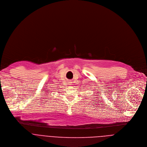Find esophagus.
<instances>
[{
    "label": "esophagus",
    "instance_id": "34e87169",
    "mask_svg": "<svg viewBox=\"0 0 147 147\" xmlns=\"http://www.w3.org/2000/svg\"><path fill=\"white\" fill-rule=\"evenodd\" d=\"M69 84H70V85H71V82H69Z\"/></svg>",
    "mask_w": 147,
    "mask_h": 147
}]
</instances>
